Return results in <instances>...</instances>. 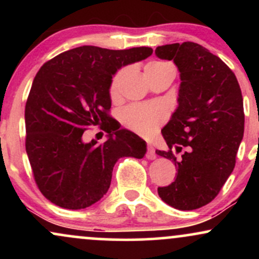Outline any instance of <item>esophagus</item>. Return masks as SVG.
I'll list each match as a JSON object with an SVG mask.
<instances>
[{
  "label": "esophagus",
  "mask_w": 259,
  "mask_h": 259,
  "mask_svg": "<svg viewBox=\"0 0 259 259\" xmlns=\"http://www.w3.org/2000/svg\"><path fill=\"white\" fill-rule=\"evenodd\" d=\"M146 157H147L148 159H154V158H156V151H154V148H153V146L151 144H147Z\"/></svg>",
  "instance_id": "esophagus-1"
}]
</instances>
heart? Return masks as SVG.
Listing matches in <instances>:
<instances>
[{
  "instance_id": "1",
  "label": "heart",
  "mask_w": 259,
  "mask_h": 259,
  "mask_svg": "<svg viewBox=\"0 0 259 259\" xmlns=\"http://www.w3.org/2000/svg\"><path fill=\"white\" fill-rule=\"evenodd\" d=\"M126 69L121 68L113 75L109 85V96L113 101L118 100L120 96V85L125 75ZM146 75H158L164 73H174L173 65L164 61L150 62L145 67ZM167 114L160 106L140 105L134 103L125 107L120 112V121L127 129L140 134L142 136H151L157 132V129L164 123Z\"/></svg>"
}]
</instances>
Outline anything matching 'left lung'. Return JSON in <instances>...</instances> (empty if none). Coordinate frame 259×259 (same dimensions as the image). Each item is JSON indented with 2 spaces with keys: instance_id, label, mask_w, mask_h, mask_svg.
Instances as JSON below:
<instances>
[{
  "instance_id": "8db88e82",
  "label": "left lung",
  "mask_w": 259,
  "mask_h": 259,
  "mask_svg": "<svg viewBox=\"0 0 259 259\" xmlns=\"http://www.w3.org/2000/svg\"><path fill=\"white\" fill-rule=\"evenodd\" d=\"M156 55L174 61L181 79L179 106L162 130L168 151H156L174 162L178 175L158 195L177 209H197L234 170L245 127L241 89L233 70L198 44L164 45Z\"/></svg>"
}]
</instances>
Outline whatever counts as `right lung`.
I'll use <instances>...</instances> for the list:
<instances>
[{"label": "right lung", "mask_w": 259, "mask_h": 259, "mask_svg": "<svg viewBox=\"0 0 259 259\" xmlns=\"http://www.w3.org/2000/svg\"><path fill=\"white\" fill-rule=\"evenodd\" d=\"M152 52L81 46L40 68L25 105V150L38 190L56 206L90 207L108 191L118 159L145 156L146 142L109 115V85L119 68ZM90 126H101L109 139L85 144L82 134Z\"/></svg>", "instance_id": "obj_1"}]
</instances>
